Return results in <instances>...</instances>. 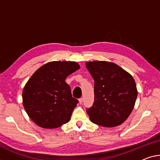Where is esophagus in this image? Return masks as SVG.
Masks as SVG:
<instances>
[{"mask_svg": "<svg viewBox=\"0 0 160 160\" xmlns=\"http://www.w3.org/2000/svg\"><path fill=\"white\" fill-rule=\"evenodd\" d=\"M78 101H79V104H82L83 103V98H80V99H78Z\"/></svg>", "mask_w": 160, "mask_h": 160, "instance_id": "1", "label": "esophagus"}]
</instances>
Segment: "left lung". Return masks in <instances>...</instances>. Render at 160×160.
<instances>
[{
	"instance_id": "8db88e82",
	"label": "left lung",
	"mask_w": 160,
	"mask_h": 160,
	"mask_svg": "<svg viewBox=\"0 0 160 160\" xmlns=\"http://www.w3.org/2000/svg\"><path fill=\"white\" fill-rule=\"evenodd\" d=\"M94 80V102L87 110L91 122L106 127L122 124L134 109L137 89L133 77L116 63H86Z\"/></svg>"
}]
</instances>
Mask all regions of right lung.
Here are the masks:
<instances>
[{
  "label": "right lung",
  "mask_w": 160,
  "mask_h": 160,
  "mask_svg": "<svg viewBox=\"0 0 160 160\" xmlns=\"http://www.w3.org/2000/svg\"><path fill=\"white\" fill-rule=\"evenodd\" d=\"M79 68L74 61H51L29 78L23 91V105L38 126L54 129L69 122L78 101L72 97L65 79Z\"/></svg>",
  "instance_id": "right-lung-1"
}]
</instances>
